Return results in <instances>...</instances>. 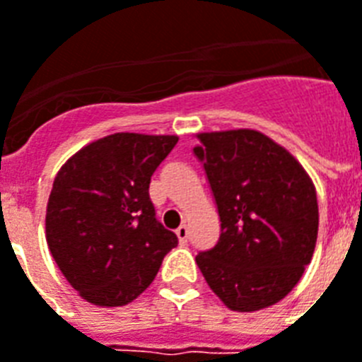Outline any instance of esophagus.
<instances>
[{
  "label": "esophagus",
  "mask_w": 362,
  "mask_h": 362,
  "mask_svg": "<svg viewBox=\"0 0 362 362\" xmlns=\"http://www.w3.org/2000/svg\"><path fill=\"white\" fill-rule=\"evenodd\" d=\"M176 235H178V241L182 245H186L187 239H189V230H187V226H180L178 230H176Z\"/></svg>",
  "instance_id": "obj_1"
}]
</instances>
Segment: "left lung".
Segmentation results:
<instances>
[{
    "mask_svg": "<svg viewBox=\"0 0 362 362\" xmlns=\"http://www.w3.org/2000/svg\"><path fill=\"white\" fill-rule=\"evenodd\" d=\"M203 165L220 237L195 256L212 292L233 311H256L288 294L311 262L319 230L313 182L272 138L250 129L203 132Z\"/></svg>",
    "mask_w": 362,
    "mask_h": 362,
    "instance_id": "1",
    "label": "left lung"
}]
</instances>
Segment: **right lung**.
Here are the masks:
<instances>
[{
	"mask_svg": "<svg viewBox=\"0 0 362 362\" xmlns=\"http://www.w3.org/2000/svg\"><path fill=\"white\" fill-rule=\"evenodd\" d=\"M176 142L178 136L115 132L85 146L59 170L47 205V243L87 302H132L178 245L150 199L151 176Z\"/></svg>",
	"mask_w": 362,
	"mask_h": 362,
	"instance_id": "1",
	"label": "right lung"
}]
</instances>
